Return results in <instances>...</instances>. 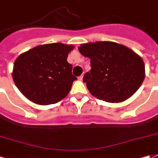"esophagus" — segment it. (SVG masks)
Segmentation results:
<instances>
[{"label": "esophagus", "instance_id": "34e87169", "mask_svg": "<svg viewBox=\"0 0 158 158\" xmlns=\"http://www.w3.org/2000/svg\"><path fill=\"white\" fill-rule=\"evenodd\" d=\"M82 79H83V75H81V76H80V77H78V80L82 81Z\"/></svg>", "mask_w": 158, "mask_h": 158}]
</instances>
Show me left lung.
Wrapping results in <instances>:
<instances>
[{"mask_svg":"<svg viewBox=\"0 0 158 158\" xmlns=\"http://www.w3.org/2000/svg\"><path fill=\"white\" fill-rule=\"evenodd\" d=\"M78 49L91 60V71L85 73L83 81L97 98L120 103L132 96L143 82V60L126 46L103 41L82 44Z\"/></svg>","mask_w":158,"mask_h":158,"instance_id":"8db88e82","label":"left lung"}]
</instances>
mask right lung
<instances>
[{
	"label": "right lung",
	"mask_w": 158,
	"mask_h": 158,
	"mask_svg": "<svg viewBox=\"0 0 158 158\" xmlns=\"http://www.w3.org/2000/svg\"><path fill=\"white\" fill-rule=\"evenodd\" d=\"M74 46L61 43L34 47L23 53L15 60L12 78L27 99L40 105L60 102L67 96L77 77L68 54Z\"/></svg>",
	"instance_id": "1"
}]
</instances>
